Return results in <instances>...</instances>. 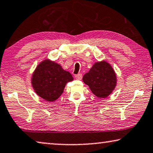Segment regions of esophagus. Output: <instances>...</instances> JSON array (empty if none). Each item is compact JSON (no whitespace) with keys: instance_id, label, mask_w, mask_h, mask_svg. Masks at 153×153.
I'll list each match as a JSON object with an SVG mask.
<instances>
[{"instance_id":"34e87169","label":"esophagus","mask_w":153,"mask_h":153,"mask_svg":"<svg viewBox=\"0 0 153 153\" xmlns=\"http://www.w3.org/2000/svg\"><path fill=\"white\" fill-rule=\"evenodd\" d=\"M75 77H76V78L77 79H81L82 77V75L81 74H78L75 76Z\"/></svg>"}]
</instances>
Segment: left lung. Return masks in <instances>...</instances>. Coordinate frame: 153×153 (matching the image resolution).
Here are the masks:
<instances>
[{
  "instance_id": "obj_1",
  "label": "left lung",
  "mask_w": 153,
  "mask_h": 153,
  "mask_svg": "<svg viewBox=\"0 0 153 153\" xmlns=\"http://www.w3.org/2000/svg\"><path fill=\"white\" fill-rule=\"evenodd\" d=\"M82 80L89 86L94 95L106 98L117 85V75L106 61L96 62L89 71L84 75Z\"/></svg>"
}]
</instances>
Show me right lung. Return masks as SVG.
<instances>
[{"label":"right lung","instance_id":"right-lung-1","mask_svg":"<svg viewBox=\"0 0 153 153\" xmlns=\"http://www.w3.org/2000/svg\"><path fill=\"white\" fill-rule=\"evenodd\" d=\"M73 79L72 75L59 64L46 59L36 66L31 83L39 96L48 102H53L63 93L66 83Z\"/></svg>","mask_w":153,"mask_h":153}]
</instances>
